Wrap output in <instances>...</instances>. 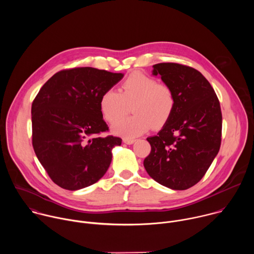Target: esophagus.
I'll return each instance as SVG.
<instances>
[{
    "label": "esophagus",
    "mask_w": 254,
    "mask_h": 254,
    "mask_svg": "<svg viewBox=\"0 0 254 254\" xmlns=\"http://www.w3.org/2000/svg\"><path fill=\"white\" fill-rule=\"evenodd\" d=\"M123 141H124L126 144H132V143L135 141V139H133V138H124Z\"/></svg>",
    "instance_id": "1"
}]
</instances>
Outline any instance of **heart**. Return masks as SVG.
<instances>
[{
    "mask_svg": "<svg viewBox=\"0 0 254 254\" xmlns=\"http://www.w3.org/2000/svg\"><path fill=\"white\" fill-rule=\"evenodd\" d=\"M133 107L134 116L121 120ZM175 107L172 89L157 79L134 72L121 85L120 91L108 89L99 100V108L103 119L115 124L113 132L126 138H133L152 127H162L171 118Z\"/></svg>",
    "mask_w": 254,
    "mask_h": 254,
    "instance_id": "b5f03b06",
    "label": "heart"
}]
</instances>
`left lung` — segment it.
<instances>
[{"instance_id": "1", "label": "left lung", "mask_w": 254, "mask_h": 254, "mask_svg": "<svg viewBox=\"0 0 254 254\" xmlns=\"http://www.w3.org/2000/svg\"><path fill=\"white\" fill-rule=\"evenodd\" d=\"M153 67L152 74L172 89L175 107L158 134L147 137L152 151L143 166L159 184L172 190H186L203 178L219 152L220 103L198 70L177 63Z\"/></svg>"}]
</instances>
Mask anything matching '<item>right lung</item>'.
<instances>
[{
  "mask_svg": "<svg viewBox=\"0 0 254 254\" xmlns=\"http://www.w3.org/2000/svg\"><path fill=\"white\" fill-rule=\"evenodd\" d=\"M124 73L92 67L62 70L32 103V143L36 156L59 187L76 191L103 177L122 138L100 136L108 129L99 108L102 93Z\"/></svg>",
  "mask_w": 254,
  "mask_h": 254,
  "instance_id": "add662e5",
  "label": "right lung"
}]
</instances>
